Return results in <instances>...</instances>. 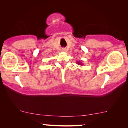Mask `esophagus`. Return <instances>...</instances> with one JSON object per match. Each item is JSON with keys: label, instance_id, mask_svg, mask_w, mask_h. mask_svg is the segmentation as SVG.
<instances>
[{"label": "esophagus", "instance_id": "obj_1", "mask_svg": "<svg viewBox=\"0 0 128 128\" xmlns=\"http://www.w3.org/2000/svg\"><path fill=\"white\" fill-rule=\"evenodd\" d=\"M62 51H64V52H65V51L66 50V49H62Z\"/></svg>", "mask_w": 128, "mask_h": 128}]
</instances>
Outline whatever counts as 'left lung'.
<instances>
[{
	"mask_svg": "<svg viewBox=\"0 0 128 128\" xmlns=\"http://www.w3.org/2000/svg\"><path fill=\"white\" fill-rule=\"evenodd\" d=\"M78 64H80V62H78Z\"/></svg>",
	"mask_w": 128,
	"mask_h": 128,
	"instance_id": "8db88e82",
	"label": "left lung"
}]
</instances>
